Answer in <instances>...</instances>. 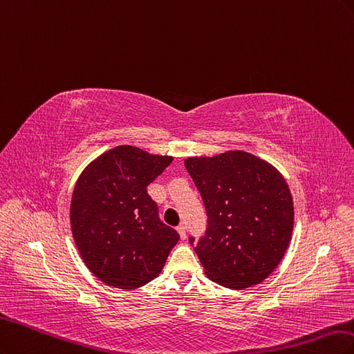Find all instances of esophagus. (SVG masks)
<instances>
[{"instance_id": "34e87169", "label": "esophagus", "mask_w": 354, "mask_h": 354, "mask_svg": "<svg viewBox=\"0 0 354 354\" xmlns=\"http://www.w3.org/2000/svg\"><path fill=\"white\" fill-rule=\"evenodd\" d=\"M176 231H178V234H179V238H180V239H185V238H187V231H185V225H184V223H180V225L176 227Z\"/></svg>"}]
</instances>
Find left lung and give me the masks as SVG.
Returning <instances> with one entry per match:
<instances>
[{"label": "left lung", "mask_w": 354, "mask_h": 354, "mask_svg": "<svg viewBox=\"0 0 354 354\" xmlns=\"http://www.w3.org/2000/svg\"><path fill=\"white\" fill-rule=\"evenodd\" d=\"M184 163L209 218L206 235L196 247L204 273L231 290L265 281L281 263L292 235L287 180L275 166L243 150L188 157Z\"/></svg>", "instance_id": "1"}]
</instances>
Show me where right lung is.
I'll list each match as a JSON object with an SVG mask.
<instances>
[{"instance_id":"right-lung-1","label":"right lung","mask_w":354,"mask_h":354,"mask_svg":"<svg viewBox=\"0 0 354 354\" xmlns=\"http://www.w3.org/2000/svg\"><path fill=\"white\" fill-rule=\"evenodd\" d=\"M172 156L119 145L94 158L79 175L71 201L77 252L101 282L135 290L160 275L179 235L160 222L147 187Z\"/></svg>"}]
</instances>
